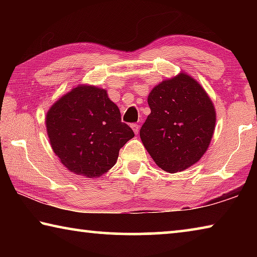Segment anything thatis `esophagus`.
<instances>
[{
  "label": "esophagus",
  "mask_w": 257,
  "mask_h": 257,
  "mask_svg": "<svg viewBox=\"0 0 257 257\" xmlns=\"http://www.w3.org/2000/svg\"><path fill=\"white\" fill-rule=\"evenodd\" d=\"M132 128H133L135 134H138V132H139V125H138L137 123H132Z\"/></svg>",
  "instance_id": "esophagus-1"
}]
</instances>
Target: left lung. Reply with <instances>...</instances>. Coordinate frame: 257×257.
Returning a JSON list of instances; mask_svg holds the SVG:
<instances>
[{"label":"left lung","mask_w":257,"mask_h":257,"mask_svg":"<svg viewBox=\"0 0 257 257\" xmlns=\"http://www.w3.org/2000/svg\"><path fill=\"white\" fill-rule=\"evenodd\" d=\"M147 102L151 114L139 135L156 165L176 173L199 161L215 127L214 106L203 87L180 73L154 87Z\"/></svg>","instance_id":"obj_1"}]
</instances>
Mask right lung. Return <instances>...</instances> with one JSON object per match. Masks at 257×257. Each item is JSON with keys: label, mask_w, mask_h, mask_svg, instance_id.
<instances>
[{"label": "right lung", "mask_w": 257, "mask_h": 257, "mask_svg": "<svg viewBox=\"0 0 257 257\" xmlns=\"http://www.w3.org/2000/svg\"><path fill=\"white\" fill-rule=\"evenodd\" d=\"M46 128L61 163L87 178L110 170L135 136L106 90L95 86H78L61 97L47 112Z\"/></svg>", "instance_id": "obj_1"}]
</instances>
